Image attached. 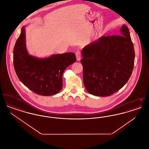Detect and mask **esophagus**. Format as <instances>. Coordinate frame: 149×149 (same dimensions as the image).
<instances>
[{
	"instance_id": "1",
	"label": "esophagus",
	"mask_w": 149,
	"mask_h": 149,
	"mask_svg": "<svg viewBox=\"0 0 149 149\" xmlns=\"http://www.w3.org/2000/svg\"><path fill=\"white\" fill-rule=\"evenodd\" d=\"M76 57H77V61H80L81 59V55H80V52L79 51H77L76 52Z\"/></svg>"
}]
</instances>
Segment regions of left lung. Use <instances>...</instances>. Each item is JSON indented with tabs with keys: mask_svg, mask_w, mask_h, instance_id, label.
<instances>
[{
	"mask_svg": "<svg viewBox=\"0 0 149 149\" xmlns=\"http://www.w3.org/2000/svg\"><path fill=\"white\" fill-rule=\"evenodd\" d=\"M120 32V35L102 36L82 50L84 84L92 95H112L126 84L132 74L134 44L126 25H122Z\"/></svg>",
	"mask_w": 149,
	"mask_h": 149,
	"instance_id": "1",
	"label": "left lung"
}]
</instances>
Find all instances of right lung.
Instances as JSON below:
<instances>
[{
    "mask_svg": "<svg viewBox=\"0 0 149 149\" xmlns=\"http://www.w3.org/2000/svg\"><path fill=\"white\" fill-rule=\"evenodd\" d=\"M25 27L16 41L13 64L17 77L31 91L49 96L59 92L63 87V75L67 67L76 61L72 52L52 55L46 58L30 55L26 45Z\"/></svg>",
    "mask_w": 149,
    "mask_h": 149,
    "instance_id": "1",
    "label": "right lung"
}]
</instances>
